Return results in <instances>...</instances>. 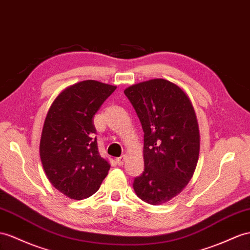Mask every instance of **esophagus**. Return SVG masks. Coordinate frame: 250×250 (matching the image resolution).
<instances>
[{
  "label": "esophagus",
  "mask_w": 250,
  "mask_h": 250,
  "mask_svg": "<svg viewBox=\"0 0 250 250\" xmlns=\"http://www.w3.org/2000/svg\"><path fill=\"white\" fill-rule=\"evenodd\" d=\"M125 155L116 158V163H117L118 166H123L125 164Z\"/></svg>",
  "instance_id": "1"
}]
</instances>
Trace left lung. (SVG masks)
<instances>
[{
	"mask_svg": "<svg viewBox=\"0 0 250 250\" xmlns=\"http://www.w3.org/2000/svg\"><path fill=\"white\" fill-rule=\"evenodd\" d=\"M144 130L145 170L133 182L140 200L162 205L191 180L200 153V132L188 96L165 79L125 89Z\"/></svg>",
	"mask_w": 250,
	"mask_h": 250,
	"instance_id": "left-lung-1",
	"label": "left lung"
}]
</instances>
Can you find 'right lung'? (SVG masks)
Segmentation results:
<instances>
[{
    "label": "right lung",
    "instance_id": "obj_1",
    "mask_svg": "<svg viewBox=\"0 0 250 250\" xmlns=\"http://www.w3.org/2000/svg\"><path fill=\"white\" fill-rule=\"evenodd\" d=\"M115 89L95 80L76 83L55 99L44 121V171L53 186L73 200L93 195L110 170L99 154L94 116Z\"/></svg>",
    "mask_w": 250,
    "mask_h": 250
}]
</instances>
